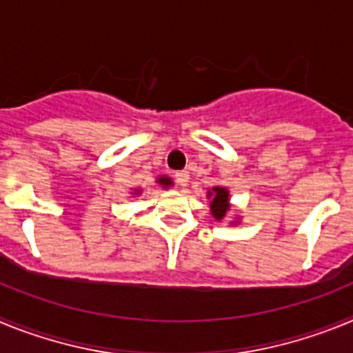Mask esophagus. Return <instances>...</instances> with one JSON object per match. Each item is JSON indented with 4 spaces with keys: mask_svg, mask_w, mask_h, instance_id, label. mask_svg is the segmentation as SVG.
<instances>
[{
    "mask_svg": "<svg viewBox=\"0 0 353 353\" xmlns=\"http://www.w3.org/2000/svg\"><path fill=\"white\" fill-rule=\"evenodd\" d=\"M174 182L179 187H185L189 183V173L187 171H180V173L174 174Z\"/></svg>",
    "mask_w": 353,
    "mask_h": 353,
    "instance_id": "1",
    "label": "esophagus"
}]
</instances>
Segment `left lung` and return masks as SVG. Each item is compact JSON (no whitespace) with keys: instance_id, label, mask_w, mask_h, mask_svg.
Wrapping results in <instances>:
<instances>
[{"instance_id":"obj_1","label":"left lung","mask_w":353,"mask_h":353,"mask_svg":"<svg viewBox=\"0 0 353 353\" xmlns=\"http://www.w3.org/2000/svg\"><path fill=\"white\" fill-rule=\"evenodd\" d=\"M207 198L210 199V214L217 223L226 217L228 210L232 207L230 203V191L223 185H215L212 189H208ZM232 224H239V221H232Z\"/></svg>"}]
</instances>
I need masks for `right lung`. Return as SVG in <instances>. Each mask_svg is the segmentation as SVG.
Masks as SVG:
<instances>
[{
    "mask_svg": "<svg viewBox=\"0 0 353 353\" xmlns=\"http://www.w3.org/2000/svg\"><path fill=\"white\" fill-rule=\"evenodd\" d=\"M155 182H157L161 187H164V189H166V187H170V185H173V180H171L170 176H159V179L155 180ZM132 194L134 196L141 194V189H134Z\"/></svg>",
    "mask_w": 353,
    "mask_h": 353,
    "instance_id": "1",
    "label": "right lung"
}]
</instances>
